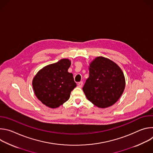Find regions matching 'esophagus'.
Returning <instances> with one entry per match:
<instances>
[{
  "instance_id": "obj_1",
  "label": "esophagus",
  "mask_w": 153,
  "mask_h": 153,
  "mask_svg": "<svg viewBox=\"0 0 153 153\" xmlns=\"http://www.w3.org/2000/svg\"><path fill=\"white\" fill-rule=\"evenodd\" d=\"M78 86H79V87H82V86H83V82H79L78 83Z\"/></svg>"
}]
</instances>
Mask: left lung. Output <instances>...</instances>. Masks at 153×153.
I'll list each match as a JSON object with an SVG mask.
<instances>
[{
    "label": "left lung",
    "mask_w": 153,
    "mask_h": 153,
    "mask_svg": "<svg viewBox=\"0 0 153 153\" xmlns=\"http://www.w3.org/2000/svg\"><path fill=\"white\" fill-rule=\"evenodd\" d=\"M89 71V77L82 88L86 98L99 108L114 105L125 87L120 68L110 59L97 57L90 63Z\"/></svg>",
    "instance_id": "left-lung-1"
}]
</instances>
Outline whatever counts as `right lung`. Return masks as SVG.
Wrapping results in <instances>:
<instances>
[{"label": "right lung", "instance_id": "1", "mask_svg": "<svg viewBox=\"0 0 153 153\" xmlns=\"http://www.w3.org/2000/svg\"><path fill=\"white\" fill-rule=\"evenodd\" d=\"M69 59H63L41 69L33 80V87L37 99L51 108L67 102L76 86L72 73L68 72Z\"/></svg>", "mask_w": 153, "mask_h": 153}]
</instances>
